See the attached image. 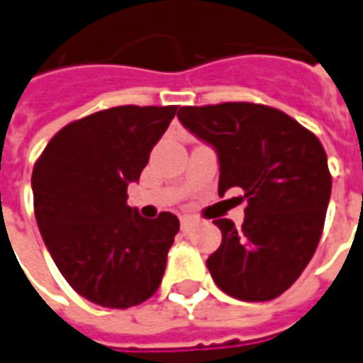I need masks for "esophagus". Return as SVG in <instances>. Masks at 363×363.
Listing matches in <instances>:
<instances>
[{"label": "esophagus", "instance_id": "1", "mask_svg": "<svg viewBox=\"0 0 363 363\" xmlns=\"http://www.w3.org/2000/svg\"><path fill=\"white\" fill-rule=\"evenodd\" d=\"M192 224H194V220H192L190 216H182L181 218V228H182V230H189Z\"/></svg>", "mask_w": 363, "mask_h": 363}]
</instances>
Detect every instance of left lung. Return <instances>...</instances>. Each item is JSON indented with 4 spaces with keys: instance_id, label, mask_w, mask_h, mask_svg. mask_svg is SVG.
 <instances>
[{
    "instance_id": "left-lung-1",
    "label": "left lung",
    "mask_w": 363,
    "mask_h": 363,
    "mask_svg": "<svg viewBox=\"0 0 363 363\" xmlns=\"http://www.w3.org/2000/svg\"><path fill=\"white\" fill-rule=\"evenodd\" d=\"M179 120L216 149L218 194L240 186L245 220H214L222 243L208 257L225 295L261 303L285 293L320 242L332 177L323 143L277 108L252 102L184 106Z\"/></svg>"
}]
</instances>
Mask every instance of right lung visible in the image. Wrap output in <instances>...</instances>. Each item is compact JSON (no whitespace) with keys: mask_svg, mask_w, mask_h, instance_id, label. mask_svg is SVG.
Segmentation results:
<instances>
[{"mask_svg":"<svg viewBox=\"0 0 363 363\" xmlns=\"http://www.w3.org/2000/svg\"><path fill=\"white\" fill-rule=\"evenodd\" d=\"M179 106H118L68 123L31 177L40 235L68 285L90 303L129 308L155 295L179 218L128 206L149 153Z\"/></svg>","mask_w":363,"mask_h":363,"instance_id":"add662e5","label":"right lung"}]
</instances>
